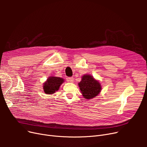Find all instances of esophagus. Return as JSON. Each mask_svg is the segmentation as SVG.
Returning a JSON list of instances; mask_svg holds the SVG:
<instances>
[{
	"label": "esophagus",
	"mask_w": 147,
	"mask_h": 147,
	"mask_svg": "<svg viewBox=\"0 0 147 147\" xmlns=\"http://www.w3.org/2000/svg\"><path fill=\"white\" fill-rule=\"evenodd\" d=\"M67 80H68V82H73L74 78H73V77H70V78H67Z\"/></svg>",
	"instance_id": "34e87169"
}]
</instances>
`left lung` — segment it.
I'll return each mask as SVG.
<instances>
[{
	"label": "left lung",
	"instance_id": "obj_1",
	"mask_svg": "<svg viewBox=\"0 0 147 147\" xmlns=\"http://www.w3.org/2000/svg\"><path fill=\"white\" fill-rule=\"evenodd\" d=\"M79 86L84 98L88 99L96 96L101 89L99 82L95 80L92 76L87 74L82 77Z\"/></svg>",
	"mask_w": 147,
	"mask_h": 147
}]
</instances>
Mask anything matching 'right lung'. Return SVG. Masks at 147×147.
<instances>
[{"label":"right lung","instance_id":"add662e5","mask_svg":"<svg viewBox=\"0 0 147 147\" xmlns=\"http://www.w3.org/2000/svg\"><path fill=\"white\" fill-rule=\"evenodd\" d=\"M64 79L57 77H51L49 78L44 84L43 89L46 94H52L57 91L61 84L64 82Z\"/></svg>","mask_w":147,"mask_h":147}]
</instances>
